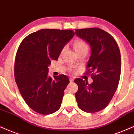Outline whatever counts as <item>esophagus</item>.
<instances>
[{
	"instance_id": "obj_1",
	"label": "esophagus",
	"mask_w": 134,
	"mask_h": 134,
	"mask_svg": "<svg viewBox=\"0 0 134 134\" xmlns=\"http://www.w3.org/2000/svg\"><path fill=\"white\" fill-rule=\"evenodd\" d=\"M73 81H74V78H72V77H71V78H70V81L71 83L73 82Z\"/></svg>"
}]
</instances>
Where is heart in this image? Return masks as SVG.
Masks as SVG:
<instances>
[{
  "instance_id": "heart-1",
  "label": "heart",
  "mask_w": 134,
  "mask_h": 134,
  "mask_svg": "<svg viewBox=\"0 0 134 134\" xmlns=\"http://www.w3.org/2000/svg\"><path fill=\"white\" fill-rule=\"evenodd\" d=\"M73 46L75 51H76L77 53H78V52L81 51H83V50L88 49L87 44H86L85 41H83L80 40V39H77V40H75V41H74Z\"/></svg>"
}]
</instances>
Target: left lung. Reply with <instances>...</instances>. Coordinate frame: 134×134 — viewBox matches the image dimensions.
Segmentation results:
<instances>
[{
	"label": "left lung",
	"instance_id": "obj_1",
	"mask_svg": "<svg viewBox=\"0 0 134 134\" xmlns=\"http://www.w3.org/2000/svg\"><path fill=\"white\" fill-rule=\"evenodd\" d=\"M78 37L90 45L91 55L86 68H90L93 83L76 78L75 93L79 108L95 113L106 108L119 85L121 73L120 50L114 37L99 28L75 30Z\"/></svg>",
	"mask_w": 134,
	"mask_h": 134
}]
</instances>
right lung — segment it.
I'll return each mask as SVG.
<instances>
[{
	"mask_svg": "<svg viewBox=\"0 0 134 134\" xmlns=\"http://www.w3.org/2000/svg\"><path fill=\"white\" fill-rule=\"evenodd\" d=\"M74 35L72 30L42 29L25 37L19 47L15 82L24 101L36 112L49 115L60 108L70 80L64 75L49 76L48 66Z\"/></svg>",
	"mask_w": 134,
	"mask_h": 134,
	"instance_id": "right-lung-1",
	"label": "right lung"
}]
</instances>
